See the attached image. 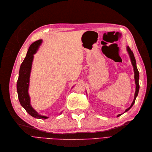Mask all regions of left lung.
<instances>
[{
    "label": "left lung",
    "mask_w": 152,
    "mask_h": 152,
    "mask_svg": "<svg viewBox=\"0 0 152 152\" xmlns=\"http://www.w3.org/2000/svg\"><path fill=\"white\" fill-rule=\"evenodd\" d=\"M127 51L129 53V54L130 56V57H131V62H132V64L133 66V67H134V78H135V85H136V88H135V95H134V101L132 103V104L131 105V106H130L129 108H127V109L126 110L125 112H127L128 110H129L132 107V106L134 105L135 102V99H136V97L137 96V95H138V93H139V70L138 69H137V66H136V61H135V57H134V53L131 50V49H130V48L129 46H127ZM121 114H119L118 115L117 117H119L120 116V115H121Z\"/></svg>",
    "instance_id": "left-lung-1"
}]
</instances>
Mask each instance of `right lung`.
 <instances>
[{"instance_id":"right-lung-1","label":"right lung","mask_w":152,"mask_h":152,"mask_svg":"<svg viewBox=\"0 0 152 152\" xmlns=\"http://www.w3.org/2000/svg\"><path fill=\"white\" fill-rule=\"evenodd\" d=\"M41 42L42 40L39 39L32 43L29 48L25 58L20 66L19 76L17 83V89L20 103L21 105L25 108L26 112L35 118L45 119H47L48 117L39 115L31 107L30 104V96H29L28 92L29 81H30V75L33 59V54L37 52Z\"/></svg>"}]
</instances>
